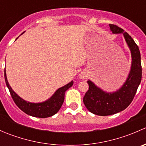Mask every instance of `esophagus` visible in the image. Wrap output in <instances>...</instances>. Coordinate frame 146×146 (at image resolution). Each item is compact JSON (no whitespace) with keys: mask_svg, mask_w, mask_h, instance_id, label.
<instances>
[{"mask_svg":"<svg viewBox=\"0 0 146 146\" xmlns=\"http://www.w3.org/2000/svg\"><path fill=\"white\" fill-rule=\"evenodd\" d=\"M87 77H88V74H87L86 72H85V71H82V72H81V73H80V79L83 80V79L87 78Z\"/></svg>","mask_w":146,"mask_h":146,"instance_id":"1","label":"esophagus"}]
</instances>
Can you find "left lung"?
<instances>
[{"label":"left lung","instance_id":"obj_1","mask_svg":"<svg viewBox=\"0 0 146 146\" xmlns=\"http://www.w3.org/2000/svg\"><path fill=\"white\" fill-rule=\"evenodd\" d=\"M113 34H123L131 54V66L126 81L117 90L112 92L104 91L93 82L88 80L89 90L83 98V102L88 111L99 116H108L124 110L131 104L141 81L142 68L138 46L131 36L123 29L110 25Z\"/></svg>","mask_w":146,"mask_h":146}]
</instances>
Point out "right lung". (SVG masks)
<instances>
[{"instance_id":"obj_1","label":"right lung","mask_w":146,"mask_h":146,"mask_svg":"<svg viewBox=\"0 0 146 146\" xmlns=\"http://www.w3.org/2000/svg\"><path fill=\"white\" fill-rule=\"evenodd\" d=\"M5 80L7 87H8V90L10 91L12 98L14 100L16 105L22 111H24L28 115L35 117H39V118H46V117H51V116L56 114L58 110L61 109V106L64 103L65 92L68 88H70L73 85V81L72 80V81L66 84L64 86L58 88L54 92V95L51 98H48L47 100L42 102L34 103L25 100L13 91V90L12 89V88L9 85L8 79H7L5 70Z\"/></svg>"}]
</instances>
